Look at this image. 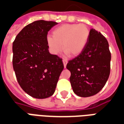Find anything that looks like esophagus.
I'll use <instances>...</instances> for the list:
<instances>
[{"label":"esophagus","mask_w":124,"mask_h":124,"mask_svg":"<svg viewBox=\"0 0 124 124\" xmlns=\"http://www.w3.org/2000/svg\"><path fill=\"white\" fill-rule=\"evenodd\" d=\"M62 62H63V64H64V67L66 68V64H67V63H68V61L66 60L63 59L62 60Z\"/></svg>","instance_id":"obj_1"}]
</instances>
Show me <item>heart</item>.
Returning <instances> with one entry per match:
<instances>
[{"label":"heart","mask_w":124,"mask_h":124,"mask_svg":"<svg viewBox=\"0 0 124 124\" xmlns=\"http://www.w3.org/2000/svg\"><path fill=\"white\" fill-rule=\"evenodd\" d=\"M89 37L90 29L85 24H64L46 37V44L52 54L56 55L63 48L65 54L76 57L83 52Z\"/></svg>","instance_id":"heart-1"}]
</instances>
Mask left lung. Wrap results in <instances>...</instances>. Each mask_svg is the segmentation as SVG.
<instances>
[{
    "mask_svg": "<svg viewBox=\"0 0 124 124\" xmlns=\"http://www.w3.org/2000/svg\"><path fill=\"white\" fill-rule=\"evenodd\" d=\"M111 54L106 38L92 28L83 52L70 60V81L74 92L80 97L93 96L103 88L110 72Z\"/></svg>",
    "mask_w": 124,
    "mask_h": 124,
    "instance_id": "obj_1",
    "label": "left lung"
}]
</instances>
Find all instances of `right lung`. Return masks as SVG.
<instances>
[{
    "instance_id": "add662e5",
    "label": "right lung",
    "mask_w": 124,
    "mask_h": 124,
    "mask_svg": "<svg viewBox=\"0 0 124 124\" xmlns=\"http://www.w3.org/2000/svg\"><path fill=\"white\" fill-rule=\"evenodd\" d=\"M58 23L41 20L23 28L12 44V65L20 87L38 99L53 95L64 69L62 59L49 52L48 32Z\"/></svg>"
}]
</instances>
